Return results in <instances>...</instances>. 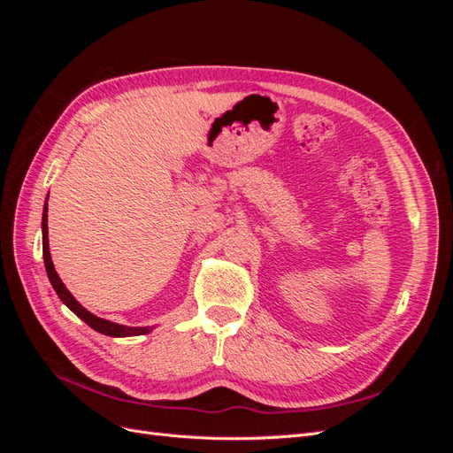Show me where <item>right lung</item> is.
<instances>
[{
  "mask_svg": "<svg viewBox=\"0 0 453 453\" xmlns=\"http://www.w3.org/2000/svg\"><path fill=\"white\" fill-rule=\"evenodd\" d=\"M49 200V196H47ZM47 210L49 205L45 202V208H43V219H41V230H43V260H45V270H47V276H49V281L52 285V289L57 291V295L60 296L62 303L70 308L79 319H83L90 328H94V331H98L105 336H113V338H125V336H140V334H149L150 331H153V326H127V325H119V323H113V321H107V319H102L98 318V315L90 313L87 308L81 306L75 296L65 289V285L62 283V280L58 278L57 270H54V265H52V258H50V251H49V226H47Z\"/></svg>",
  "mask_w": 453,
  "mask_h": 453,
  "instance_id": "right-lung-1",
  "label": "right lung"
}]
</instances>
